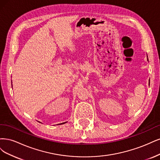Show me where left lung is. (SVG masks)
<instances>
[{
  "label": "left lung",
  "instance_id": "left-lung-1",
  "mask_svg": "<svg viewBox=\"0 0 160 160\" xmlns=\"http://www.w3.org/2000/svg\"><path fill=\"white\" fill-rule=\"evenodd\" d=\"M147 60H148V55H147Z\"/></svg>",
  "mask_w": 160,
  "mask_h": 160
}]
</instances>
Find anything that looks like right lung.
Masks as SVG:
<instances>
[{
    "instance_id": "1",
    "label": "right lung",
    "mask_w": 160,
    "mask_h": 160,
    "mask_svg": "<svg viewBox=\"0 0 160 160\" xmlns=\"http://www.w3.org/2000/svg\"><path fill=\"white\" fill-rule=\"evenodd\" d=\"M66 123V122H64V123H59V124H63V123ZM57 125H58V124H57Z\"/></svg>"
}]
</instances>
